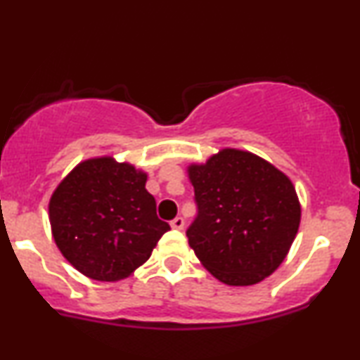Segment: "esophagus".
<instances>
[{"label":"esophagus","mask_w":360,"mask_h":360,"mask_svg":"<svg viewBox=\"0 0 360 360\" xmlns=\"http://www.w3.org/2000/svg\"><path fill=\"white\" fill-rule=\"evenodd\" d=\"M171 226L174 229H179V231H181V229L184 228V219L183 218H174L171 221Z\"/></svg>","instance_id":"obj_1"}]
</instances>
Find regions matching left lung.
I'll return each instance as SVG.
<instances>
[{
    "mask_svg": "<svg viewBox=\"0 0 360 360\" xmlns=\"http://www.w3.org/2000/svg\"><path fill=\"white\" fill-rule=\"evenodd\" d=\"M186 172L199 210L186 236L201 265L229 287L259 283L276 271L302 218L290 177L233 147L191 162Z\"/></svg>",
    "mask_w": 360,
    "mask_h": 360,
    "instance_id": "left-lung-1",
    "label": "left lung"
}]
</instances>
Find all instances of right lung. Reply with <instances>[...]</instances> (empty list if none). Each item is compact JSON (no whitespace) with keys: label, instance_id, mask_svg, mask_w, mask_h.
Returning a JSON list of instances; mask_svg holds the SVG:
<instances>
[{"label":"right lung","instance_id":"1","mask_svg":"<svg viewBox=\"0 0 360 360\" xmlns=\"http://www.w3.org/2000/svg\"><path fill=\"white\" fill-rule=\"evenodd\" d=\"M147 172L97 155L77 164L51 193L49 219L60 253L86 278L119 281L144 265L169 231L146 189Z\"/></svg>","mask_w":360,"mask_h":360}]
</instances>
